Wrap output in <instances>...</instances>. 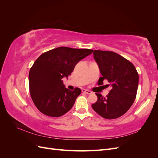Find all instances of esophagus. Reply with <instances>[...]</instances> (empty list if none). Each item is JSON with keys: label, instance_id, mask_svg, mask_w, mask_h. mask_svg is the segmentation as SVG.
<instances>
[{"label": "esophagus", "instance_id": "1", "mask_svg": "<svg viewBox=\"0 0 158 158\" xmlns=\"http://www.w3.org/2000/svg\"><path fill=\"white\" fill-rule=\"evenodd\" d=\"M82 92L83 93L87 94H92V92H91V91H89V90H88V89H83L82 90Z\"/></svg>", "mask_w": 158, "mask_h": 158}]
</instances>
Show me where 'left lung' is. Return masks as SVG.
<instances>
[{"mask_svg": "<svg viewBox=\"0 0 158 158\" xmlns=\"http://www.w3.org/2000/svg\"><path fill=\"white\" fill-rule=\"evenodd\" d=\"M94 58L99 66L102 77L98 85L107 80L111 89L106 97L95 94L98 100L92 105L94 111L107 119L120 117L128 111L136 97L138 74L130 61L116 52L95 50Z\"/></svg>", "mask_w": 158, "mask_h": 158, "instance_id": "obj_1", "label": "left lung"}]
</instances>
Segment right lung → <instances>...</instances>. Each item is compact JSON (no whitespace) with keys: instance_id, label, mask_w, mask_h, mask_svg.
I'll return each instance as SVG.
<instances>
[{"instance_id":"obj_1","label":"right lung","mask_w":158,"mask_h":158,"mask_svg":"<svg viewBox=\"0 0 158 158\" xmlns=\"http://www.w3.org/2000/svg\"><path fill=\"white\" fill-rule=\"evenodd\" d=\"M92 52L89 49L60 47L38 57L30 70L29 86L31 98L40 112L59 117L70 111L81 89H68L62 79L68 78L76 64Z\"/></svg>"}]
</instances>
